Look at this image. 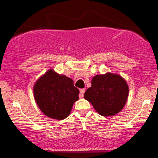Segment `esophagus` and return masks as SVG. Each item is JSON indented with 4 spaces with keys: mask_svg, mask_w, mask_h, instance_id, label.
<instances>
[{
    "mask_svg": "<svg viewBox=\"0 0 158 158\" xmlns=\"http://www.w3.org/2000/svg\"><path fill=\"white\" fill-rule=\"evenodd\" d=\"M85 91V89H84V88H82V89H80V93H79V98L80 99H81V98H83V97H84V93Z\"/></svg>",
    "mask_w": 158,
    "mask_h": 158,
    "instance_id": "1",
    "label": "esophagus"
}]
</instances>
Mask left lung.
Wrapping results in <instances>:
<instances>
[{
	"instance_id": "left-lung-1",
	"label": "left lung",
	"mask_w": 158,
	"mask_h": 158,
	"mask_svg": "<svg viewBox=\"0 0 158 158\" xmlns=\"http://www.w3.org/2000/svg\"><path fill=\"white\" fill-rule=\"evenodd\" d=\"M129 88L126 79L117 73L107 72L96 75L91 87L84 94L96 111L104 117H111L121 111L128 97Z\"/></svg>"
}]
</instances>
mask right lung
Listing matches in <instances>:
<instances>
[{
    "label": "right lung",
    "mask_w": 158,
    "mask_h": 158,
    "mask_svg": "<svg viewBox=\"0 0 158 158\" xmlns=\"http://www.w3.org/2000/svg\"><path fill=\"white\" fill-rule=\"evenodd\" d=\"M79 90L73 79L49 69L33 85L34 99L39 109L50 118L62 120L79 99Z\"/></svg>",
    "instance_id": "1"
}]
</instances>
